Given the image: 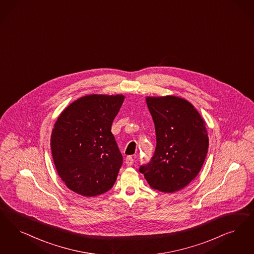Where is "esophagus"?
<instances>
[{"label": "esophagus", "mask_w": 254, "mask_h": 254, "mask_svg": "<svg viewBox=\"0 0 254 254\" xmlns=\"http://www.w3.org/2000/svg\"><path fill=\"white\" fill-rule=\"evenodd\" d=\"M133 163H134V160H133V158H132L131 156H128V157L126 158V164H127V166H131Z\"/></svg>", "instance_id": "obj_1"}]
</instances>
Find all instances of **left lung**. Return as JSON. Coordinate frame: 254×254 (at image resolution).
<instances>
[{
	"instance_id": "left-lung-1",
	"label": "left lung",
	"mask_w": 254,
	"mask_h": 254,
	"mask_svg": "<svg viewBox=\"0 0 254 254\" xmlns=\"http://www.w3.org/2000/svg\"><path fill=\"white\" fill-rule=\"evenodd\" d=\"M157 138L152 159L140 167L150 187L183 189L197 176L209 147L205 122L190 102L177 96L146 97Z\"/></svg>"
}]
</instances>
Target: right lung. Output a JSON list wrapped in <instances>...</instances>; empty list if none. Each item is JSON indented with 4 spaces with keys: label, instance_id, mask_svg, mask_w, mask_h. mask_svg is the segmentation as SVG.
Listing matches in <instances>:
<instances>
[{
    "label": "right lung",
    "instance_id": "add662e5",
    "mask_svg": "<svg viewBox=\"0 0 254 254\" xmlns=\"http://www.w3.org/2000/svg\"><path fill=\"white\" fill-rule=\"evenodd\" d=\"M125 96L91 94L72 102L54 126L52 156L66 186L84 196L109 191L116 182L123 157L112 125Z\"/></svg>",
    "mask_w": 254,
    "mask_h": 254
}]
</instances>
